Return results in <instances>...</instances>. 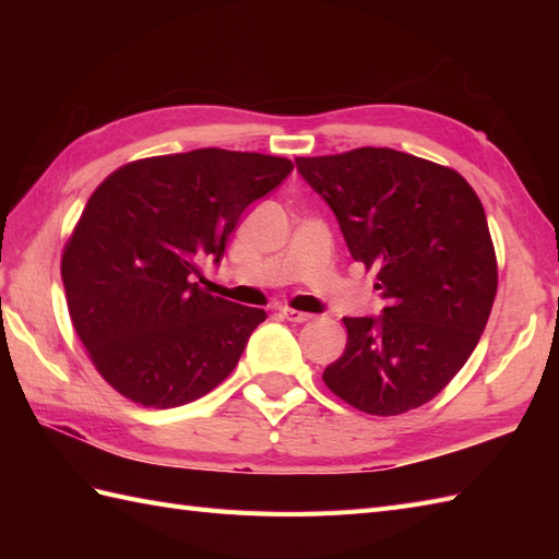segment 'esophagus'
Here are the masks:
<instances>
[{
    "label": "esophagus",
    "mask_w": 559,
    "mask_h": 559,
    "mask_svg": "<svg viewBox=\"0 0 559 559\" xmlns=\"http://www.w3.org/2000/svg\"><path fill=\"white\" fill-rule=\"evenodd\" d=\"M281 314L288 319V322L295 324H302V322H310L312 314L310 312H300V310H293V307H281Z\"/></svg>",
    "instance_id": "34e87169"
}]
</instances>
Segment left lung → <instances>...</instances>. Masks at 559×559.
<instances>
[{
    "label": "left lung",
    "instance_id": "left-lung-1",
    "mask_svg": "<svg viewBox=\"0 0 559 559\" xmlns=\"http://www.w3.org/2000/svg\"><path fill=\"white\" fill-rule=\"evenodd\" d=\"M336 213L350 257L377 269L384 314L343 317L348 343L322 379L367 415H401L456 377L492 310L497 257L463 177L394 148L295 158Z\"/></svg>",
    "mask_w": 559,
    "mask_h": 559
}]
</instances>
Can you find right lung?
Listing matches in <instances>:
<instances>
[{"instance_id":"obj_1","label":"right lung","mask_w":559,"mask_h":559,"mask_svg":"<svg viewBox=\"0 0 559 559\" xmlns=\"http://www.w3.org/2000/svg\"><path fill=\"white\" fill-rule=\"evenodd\" d=\"M293 160L197 148L139 158L91 194L62 252L71 324L98 374L146 408L197 401L228 377L266 312L201 286L242 211Z\"/></svg>"}]
</instances>
